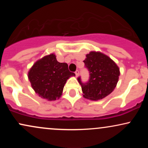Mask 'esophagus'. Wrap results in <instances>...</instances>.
<instances>
[{"label":"esophagus","mask_w":148,"mask_h":148,"mask_svg":"<svg viewBox=\"0 0 148 148\" xmlns=\"http://www.w3.org/2000/svg\"><path fill=\"white\" fill-rule=\"evenodd\" d=\"M75 74H76V77H78V76H79V70H76V72H75Z\"/></svg>","instance_id":"obj_1"}]
</instances>
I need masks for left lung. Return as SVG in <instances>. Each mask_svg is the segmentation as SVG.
Listing matches in <instances>:
<instances>
[{"label": "left lung", "mask_w": 148, "mask_h": 148, "mask_svg": "<svg viewBox=\"0 0 148 148\" xmlns=\"http://www.w3.org/2000/svg\"><path fill=\"white\" fill-rule=\"evenodd\" d=\"M84 62L90 72V79L86 84H83L81 78H78L84 97L97 101L111 94L116 87L120 74L117 64L99 51H90Z\"/></svg>", "instance_id": "obj_1"}]
</instances>
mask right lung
Instances as JSON below:
<instances>
[{
    "instance_id": "add662e5",
    "label": "right lung",
    "mask_w": 148,
    "mask_h": 148,
    "mask_svg": "<svg viewBox=\"0 0 148 148\" xmlns=\"http://www.w3.org/2000/svg\"><path fill=\"white\" fill-rule=\"evenodd\" d=\"M74 76V73L69 71L68 64L58 62L54 53L37 60L28 72L34 91L48 101L60 99L67 80Z\"/></svg>"
}]
</instances>
